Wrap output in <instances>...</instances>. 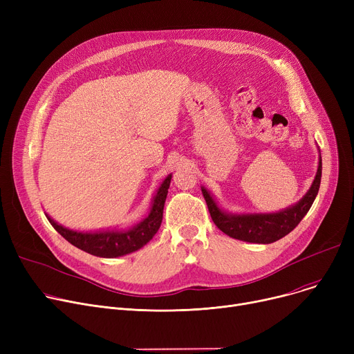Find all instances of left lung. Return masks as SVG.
I'll list each match as a JSON object with an SVG mask.
<instances>
[{
    "instance_id": "1",
    "label": "left lung",
    "mask_w": 354,
    "mask_h": 354,
    "mask_svg": "<svg viewBox=\"0 0 354 354\" xmlns=\"http://www.w3.org/2000/svg\"><path fill=\"white\" fill-rule=\"evenodd\" d=\"M322 182V156L317 167V174L307 194L294 205L272 214H230L218 207L212 195L201 188L203 198L211 214L214 224L227 235L235 239L247 241L254 244H271L290 234L311 208L313 202L319 194Z\"/></svg>"
}]
</instances>
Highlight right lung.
Instances as JSON below:
<instances>
[{"instance_id":"right-lung-1","label":"right lung","mask_w":354,"mask_h":354,"mask_svg":"<svg viewBox=\"0 0 354 354\" xmlns=\"http://www.w3.org/2000/svg\"><path fill=\"white\" fill-rule=\"evenodd\" d=\"M172 175H167L165 180L160 183L156 195L153 196L151 211L147 216L142 219L139 224L127 230H106V231H95V232H82L64 228L57 224L53 218L47 215L50 224L54 227L63 238L74 247H77L91 255L102 258H116L133 251H138L143 245L151 241L158 232L162 218H163V207L169 189Z\"/></svg>"}]
</instances>
